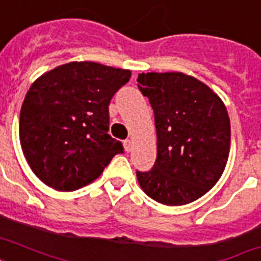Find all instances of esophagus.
<instances>
[{
    "label": "esophagus",
    "mask_w": 261,
    "mask_h": 261,
    "mask_svg": "<svg viewBox=\"0 0 261 261\" xmlns=\"http://www.w3.org/2000/svg\"><path fill=\"white\" fill-rule=\"evenodd\" d=\"M123 146H124V150L126 151H130L131 150V141L130 139H126V141H123Z\"/></svg>",
    "instance_id": "1"
}]
</instances>
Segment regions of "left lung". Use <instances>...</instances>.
Returning <instances> with one entry per match:
<instances>
[{
	"label": "left lung",
	"instance_id": "1",
	"mask_svg": "<svg viewBox=\"0 0 261 261\" xmlns=\"http://www.w3.org/2000/svg\"><path fill=\"white\" fill-rule=\"evenodd\" d=\"M137 81L153 108L157 130V159L150 171H137L139 186L167 206L194 202L215 186L226 167V107L206 84L184 73H142Z\"/></svg>",
	"mask_w": 261,
	"mask_h": 261
}]
</instances>
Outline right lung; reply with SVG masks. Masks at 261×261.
Returning a JSON list of instances; mask_svg holds the SVG:
<instances>
[{"label": "right lung", "instance_id": "1", "mask_svg": "<svg viewBox=\"0 0 261 261\" xmlns=\"http://www.w3.org/2000/svg\"><path fill=\"white\" fill-rule=\"evenodd\" d=\"M130 70L70 62L40 75L20 111V143L46 186L75 191L100 176L123 145L108 134L111 98Z\"/></svg>", "mask_w": 261, "mask_h": 261}]
</instances>
